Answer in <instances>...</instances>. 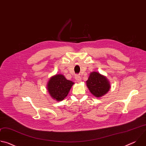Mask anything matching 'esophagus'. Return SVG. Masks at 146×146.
Masks as SVG:
<instances>
[{
    "instance_id": "obj_1",
    "label": "esophagus",
    "mask_w": 146,
    "mask_h": 146,
    "mask_svg": "<svg viewBox=\"0 0 146 146\" xmlns=\"http://www.w3.org/2000/svg\"><path fill=\"white\" fill-rule=\"evenodd\" d=\"M75 79L76 80V81L78 82H80L81 81V77L80 75H78L77 74L76 76H75Z\"/></svg>"
}]
</instances>
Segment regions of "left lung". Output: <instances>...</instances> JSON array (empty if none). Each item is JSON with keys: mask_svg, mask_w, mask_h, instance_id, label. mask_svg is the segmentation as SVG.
Returning <instances> with one entry per match:
<instances>
[{"mask_svg": "<svg viewBox=\"0 0 146 146\" xmlns=\"http://www.w3.org/2000/svg\"><path fill=\"white\" fill-rule=\"evenodd\" d=\"M86 82L90 92L97 98L105 95L110 88L109 82L106 77L96 72L90 74Z\"/></svg>", "mask_w": 146, "mask_h": 146, "instance_id": "8db88e82", "label": "left lung"}]
</instances>
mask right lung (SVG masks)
<instances>
[{
  "mask_svg": "<svg viewBox=\"0 0 146 146\" xmlns=\"http://www.w3.org/2000/svg\"><path fill=\"white\" fill-rule=\"evenodd\" d=\"M74 82L67 80L63 75L56 74L49 80L47 89L51 96L57 101L66 98Z\"/></svg>",
  "mask_w": 146,
  "mask_h": 146,
  "instance_id": "1",
  "label": "right lung"
}]
</instances>
